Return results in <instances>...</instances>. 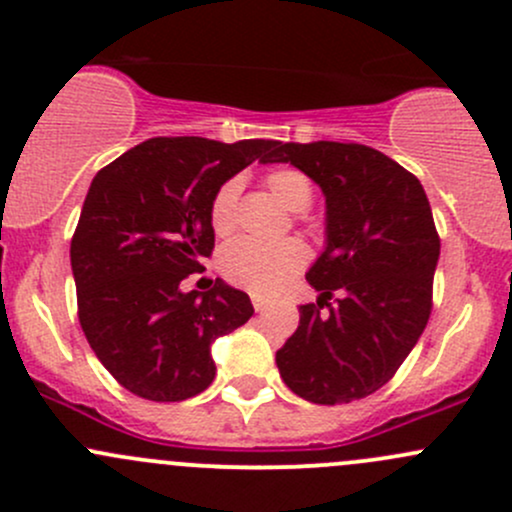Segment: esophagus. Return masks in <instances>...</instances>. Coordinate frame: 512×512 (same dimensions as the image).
I'll return each instance as SVG.
<instances>
[{"mask_svg": "<svg viewBox=\"0 0 512 512\" xmlns=\"http://www.w3.org/2000/svg\"><path fill=\"white\" fill-rule=\"evenodd\" d=\"M267 304H270V299L262 297V294H252V307H255L257 312H262V309H265Z\"/></svg>", "mask_w": 512, "mask_h": 512, "instance_id": "obj_1", "label": "esophagus"}]
</instances>
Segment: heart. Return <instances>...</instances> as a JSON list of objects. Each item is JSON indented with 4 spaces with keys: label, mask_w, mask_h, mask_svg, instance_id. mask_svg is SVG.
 Listing matches in <instances>:
<instances>
[{
    "label": "heart",
    "mask_w": 512,
    "mask_h": 512,
    "mask_svg": "<svg viewBox=\"0 0 512 512\" xmlns=\"http://www.w3.org/2000/svg\"><path fill=\"white\" fill-rule=\"evenodd\" d=\"M262 185L282 208L292 210V213H302L314 200V183L309 180V175L297 168L270 170L262 178ZM237 195H240L237 180H225L210 200L208 218L218 237L232 235L235 230ZM304 265H307V250L294 237L270 242V245L237 240L227 245L220 255V270H223L225 280L255 294L280 292L294 275H299Z\"/></svg>",
    "instance_id": "b5f03b06"
}]
</instances>
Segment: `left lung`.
I'll use <instances>...</instances> for the list:
<instances>
[{
    "label": "left lung",
    "mask_w": 512,
    "mask_h": 512,
    "mask_svg": "<svg viewBox=\"0 0 512 512\" xmlns=\"http://www.w3.org/2000/svg\"><path fill=\"white\" fill-rule=\"evenodd\" d=\"M265 163H292L327 198V247L307 272L319 299L299 307L277 369L312 404L364 399L391 381L431 317L441 240L426 193L361 143L275 141Z\"/></svg>",
    "instance_id": "left-lung-1"
}]
</instances>
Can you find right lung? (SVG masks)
Returning <instances> with one entry per match:
<instances>
[{"instance_id": "1", "label": "right lung", "mask_w": 512, "mask_h": 512, "mask_svg": "<svg viewBox=\"0 0 512 512\" xmlns=\"http://www.w3.org/2000/svg\"><path fill=\"white\" fill-rule=\"evenodd\" d=\"M275 141L151 138L91 180L71 237L79 322L108 374L148 401H185L215 379L210 344L255 314L250 297L215 280L180 292L213 255L215 190Z\"/></svg>"}]
</instances>
